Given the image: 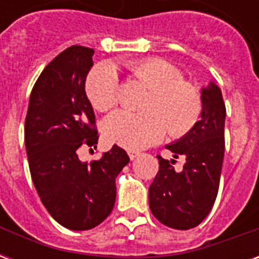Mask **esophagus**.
<instances>
[{
    "instance_id": "esophagus-1",
    "label": "esophagus",
    "mask_w": 259,
    "mask_h": 259,
    "mask_svg": "<svg viewBox=\"0 0 259 259\" xmlns=\"http://www.w3.org/2000/svg\"><path fill=\"white\" fill-rule=\"evenodd\" d=\"M127 154H129V158L133 161V159H136V158L139 157L140 154H139V151H127Z\"/></svg>"
}]
</instances>
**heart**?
Masks as SVG:
<instances>
[{"label":"heart","mask_w":259,"mask_h":259,"mask_svg":"<svg viewBox=\"0 0 259 259\" xmlns=\"http://www.w3.org/2000/svg\"><path fill=\"white\" fill-rule=\"evenodd\" d=\"M126 68L151 96L144 104L146 113L118 111L105 119L102 132L108 143L137 151L161 140L168 129L180 137L194 127L202 112V98L194 85L183 80L179 69L158 58L130 61ZM85 93L98 111L115 107L120 96L116 70L111 65L96 66L87 76Z\"/></svg>","instance_id":"b5f03b06"}]
</instances>
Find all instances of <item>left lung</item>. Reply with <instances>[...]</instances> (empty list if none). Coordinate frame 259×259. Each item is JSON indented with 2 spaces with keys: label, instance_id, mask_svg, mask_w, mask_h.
I'll return each instance as SVG.
<instances>
[{
  "label": "left lung",
  "instance_id": "obj_1",
  "mask_svg": "<svg viewBox=\"0 0 259 259\" xmlns=\"http://www.w3.org/2000/svg\"><path fill=\"white\" fill-rule=\"evenodd\" d=\"M201 98L200 120L180 140L166 146L175 158H186L182 172L175 170V159L158 155L159 170L148 190L152 215L178 230L195 228L205 219L217 200L221 180L226 118L222 91L211 81L202 87Z\"/></svg>",
  "mask_w": 259,
  "mask_h": 259
}]
</instances>
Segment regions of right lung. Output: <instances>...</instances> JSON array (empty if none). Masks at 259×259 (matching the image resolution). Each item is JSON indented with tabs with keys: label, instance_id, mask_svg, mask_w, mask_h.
I'll return each mask as SVG.
<instances>
[{
	"label": "right lung",
	"instance_id": "right-lung-1",
	"mask_svg": "<svg viewBox=\"0 0 259 259\" xmlns=\"http://www.w3.org/2000/svg\"><path fill=\"white\" fill-rule=\"evenodd\" d=\"M94 50L72 46L44 68L33 87L25 122L31 180L50 215L64 228L89 230L112 212L115 179L129 163L116 144L93 162L81 146L97 147L96 116L84 84Z\"/></svg>",
	"mask_w": 259,
	"mask_h": 259
}]
</instances>
